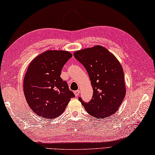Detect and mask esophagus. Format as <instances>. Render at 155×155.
<instances>
[{"label": "esophagus", "instance_id": "34e87169", "mask_svg": "<svg viewBox=\"0 0 155 155\" xmlns=\"http://www.w3.org/2000/svg\"><path fill=\"white\" fill-rule=\"evenodd\" d=\"M80 90H77V91H74V94H75V97H78L79 95H80Z\"/></svg>", "mask_w": 155, "mask_h": 155}]
</instances>
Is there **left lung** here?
Here are the masks:
<instances>
[{
	"label": "left lung",
	"mask_w": 155,
	"mask_h": 155,
	"mask_svg": "<svg viewBox=\"0 0 155 155\" xmlns=\"http://www.w3.org/2000/svg\"><path fill=\"white\" fill-rule=\"evenodd\" d=\"M74 56L85 67L93 87V97L88 103L79 97L86 111L99 119L114 114L126 91L123 69L118 60L99 45L78 51Z\"/></svg>",
	"instance_id": "1"
}]
</instances>
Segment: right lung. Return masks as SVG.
Masks as SVG:
<instances>
[{
    "label": "right lung",
    "mask_w": 155,
    "mask_h": 155,
    "mask_svg": "<svg viewBox=\"0 0 155 155\" xmlns=\"http://www.w3.org/2000/svg\"><path fill=\"white\" fill-rule=\"evenodd\" d=\"M71 57L68 51H47L30 63L24 80V92L29 107L39 116L57 118L75 97L60 78L63 66Z\"/></svg>",
    "instance_id": "right-lung-1"
}]
</instances>
